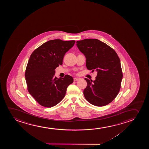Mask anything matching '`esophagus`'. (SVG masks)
Here are the masks:
<instances>
[{
	"label": "esophagus",
	"mask_w": 149,
	"mask_h": 149,
	"mask_svg": "<svg viewBox=\"0 0 149 149\" xmlns=\"http://www.w3.org/2000/svg\"><path fill=\"white\" fill-rule=\"evenodd\" d=\"M79 79V78H74V81H78V80Z\"/></svg>",
	"instance_id": "obj_1"
}]
</instances>
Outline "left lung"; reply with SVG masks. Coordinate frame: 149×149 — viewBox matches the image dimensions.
<instances>
[{
	"label": "left lung",
	"mask_w": 149,
	"mask_h": 149,
	"mask_svg": "<svg viewBox=\"0 0 149 149\" xmlns=\"http://www.w3.org/2000/svg\"><path fill=\"white\" fill-rule=\"evenodd\" d=\"M76 45L86 57L87 69L97 72L94 81L84 79L87 82L84 91V97L95 106L107 105L114 100L120 90L123 74L118 55L98 39L78 41Z\"/></svg>",
	"instance_id": "left-lung-1"
}]
</instances>
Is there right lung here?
Instances as JSON below:
<instances>
[{"label":"right lung","mask_w":149,"mask_h":149,"mask_svg":"<svg viewBox=\"0 0 149 149\" xmlns=\"http://www.w3.org/2000/svg\"><path fill=\"white\" fill-rule=\"evenodd\" d=\"M75 43L74 40H50L31 54L25 77L29 94L42 106L52 107L59 103L73 83V78L69 75L58 79L55 69L63 64L64 55Z\"/></svg>","instance_id":"obj_1"}]
</instances>
